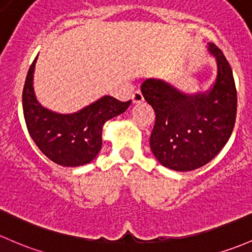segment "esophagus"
<instances>
[{
  "label": "esophagus",
  "mask_w": 252,
  "mask_h": 252,
  "mask_svg": "<svg viewBox=\"0 0 252 252\" xmlns=\"http://www.w3.org/2000/svg\"><path fill=\"white\" fill-rule=\"evenodd\" d=\"M143 100V95H142V93L139 92V91H136V92L132 94V102H133L134 104H139V103H142Z\"/></svg>",
  "instance_id": "esophagus-1"
}]
</instances>
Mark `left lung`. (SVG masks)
<instances>
[{
  "label": "left lung",
  "mask_w": 252,
  "mask_h": 252,
  "mask_svg": "<svg viewBox=\"0 0 252 252\" xmlns=\"http://www.w3.org/2000/svg\"><path fill=\"white\" fill-rule=\"evenodd\" d=\"M217 75L204 92L186 93L161 79H147L141 91L155 111L150 149L158 161L175 171H193L211 161L232 134L237 90L222 51L207 43Z\"/></svg>",
  "instance_id": "8db88e82"
}]
</instances>
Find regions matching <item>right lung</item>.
I'll use <instances>...</instances> for the list:
<instances>
[{
    "mask_svg": "<svg viewBox=\"0 0 252 252\" xmlns=\"http://www.w3.org/2000/svg\"><path fill=\"white\" fill-rule=\"evenodd\" d=\"M37 57L31 64L23 90V110L31 138L38 149L56 164L76 167L90 164L102 148L103 125L125 113L131 104L103 95L76 113L61 114L45 108L33 91V72Z\"/></svg>",
    "mask_w": 252,
    "mask_h": 252,
    "instance_id": "1",
    "label": "right lung"
}]
</instances>
